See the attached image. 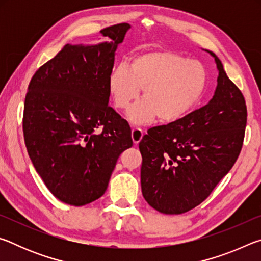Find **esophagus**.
<instances>
[{
  "label": "esophagus",
  "instance_id": "1",
  "mask_svg": "<svg viewBox=\"0 0 261 261\" xmlns=\"http://www.w3.org/2000/svg\"><path fill=\"white\" fill-rule=\"evenodd\" d=\"M144 136V131L140 129V127H132L131 131V137L132 140H134L135 144H138Z\"/></svg>",
  "mask_w": 261,
  "mask_h": 261
}]
</instances>
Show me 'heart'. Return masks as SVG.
<instances>
[{
	"instance_id": "1",
	"label": "heart",
	"mask_w": 261,
	"mask_h": 261,
	"mask_svg": "<svg viewBox=\"0 0 261 261\" xmlns=\"http://www.w3.org/2000/svg\"><path fill=\"white\" fill-rule=\"evenodd\" d=\"M208 72L201 62L169 49L146 50L132 57L129 68L120 65L109 74L108 87L115 107L126 109L138 98L127 117L135 124L155 120L175 123L191 112L204 96Z\"/></svg>"
}]
</instances>
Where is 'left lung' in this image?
<instances>
[{
    "label": "left lung",
    "instance_id": "obj_1",
    "mask_svg": "<svg viewBox=\"0 0 261 261\" xmlns=\"http://www.w3.org/2000/svg\"><path fill=\"white\" fill-rule=\"evenodd\" d=\"M208 53L219 70L213 98L182 120L149 129L139 143L141 192L163 214H182L201 204L235 165L243 146L244 96L219 57Z\"/></svg>",
    "mask_w": 261,
    "mask_h": 261
}]
</instances>
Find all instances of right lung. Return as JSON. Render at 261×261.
<instances>
[{"mask_svg":"<svg viewBox=\"0 0 261 261\" xmlns=\"http://www.w3.org/2000/svg\"><path fill=\"white\" fill-rule=\"evenodd\" d=\"M131 26L100 31L107 41L65 45L37 70L23 116L31 161L57 199L84 206L102 196L123 151L132 146L127 122L109 107L115 51Z\"/></svg>","mask_w":261,"mask_h":261,"instance_id":"1","label":"right lung"}]
</instances>
